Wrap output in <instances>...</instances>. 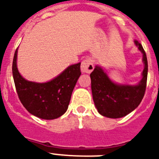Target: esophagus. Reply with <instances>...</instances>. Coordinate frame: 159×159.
I'll list each match as a JSON object with an SVG mask.
<instances>
[{
    "label": "esophagus",
    "instance_id": "obj_1",
    "mask_svg": "<svg viewBox=\"0 0 159 159\" xmlns=\"http://www.w3.org/2000/svg\"><path fill=\"white\" fill-rule=\"evenodd\" d=\"M94 69V63L92 58H86L82 62L81 70L85 73H91Z\"/></svg>",
    "mask_w": 159,
    "mask_h": 159
}]
</instances>
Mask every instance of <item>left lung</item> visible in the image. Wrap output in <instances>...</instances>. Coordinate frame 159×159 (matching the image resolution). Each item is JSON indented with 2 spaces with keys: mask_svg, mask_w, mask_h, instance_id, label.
Listing matches in <instances>:
<instances>
[{
  "mask_svg": "<svg viewBox=\"0 0 159 159\" xmlns=\"http://www.w3.org/2000/svg\"><path fill=\"white\" fill-rule=\"evenodd\" d=\"M143 53L144 69L143 78L136 86L117 85L109 79L106 72L96 67L90 77L92 80L93 101L101 115L109 118H120L133 111L140 104L145 93L148 77V61L145 51L138 40H134Z\"/></svg>",
  "mask_w": 159,
  "mask_h": 159,
  "instance_id": "obj_1",
  "label": "left lung"
}]
</instances>
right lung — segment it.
Masks as SVG:
<instances>
[{"label":"right lung","mask_w":159,"mask_h":159,"mask_svg":"<svg viewBox=\"0 0 159 159\" xmlns=\"http://www.w3.org/2000/svg\"><path fill=\"white\" fill-rule=\"evenodd\" d=\"M17 48L14 55L12 73L19 99L34 116L44 120L58 118L67 111L74 87L81 75V62L72 65L45 83L29 82L21 77L16 66Z\"/></svg>","instance_id":"1"}]
</instances>
